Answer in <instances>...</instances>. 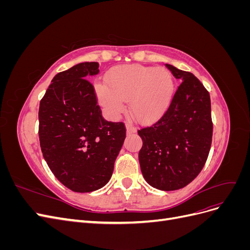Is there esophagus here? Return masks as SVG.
<instances>
[{"instance_id": "34e87169", "label": "esophagus", "mask_w": 250, "mask_h": 250, "mask_svg": "<svg viewBox=\"0 0 250 250\" xmlns=\"http://www.w3.org/2000/svg\"><path fill=\"white\" fill-rule=\"evenodd\" d=\"M126 131L128 134H131V133H135L137 132V127L132 124H126Z\"/></svg>"}]
</instances>
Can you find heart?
Segmentation results:
<instances>
[{
    "label": "heart",
    "mask_w": 250,
    "mask_h": 250,
    "mask_svg": "<svg viewBox=\"0 0 250 250\" xmlns=\"http://www.w3.org/2000/svg\"><path fill=\"white\" fill-rule=\"evenodd\" d=\"M108 87L96 83L98 101L110 118H118L128 101L131 115L140 122H153L162 117L174 93L172 74L165 67L122 64L106 75Z\"/></svg>",
    "instance_id": "obj_1"
}]
</instances>
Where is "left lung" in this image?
Returning a JSON list of instances; mask_svg holds the SVG:
<instances>
[{"mask_svg": "<svg viewBox=\"0 0 250 250\" xmlns=\"http://www.w3.org/2000/svg\"><path fill=\"white\" fill-rule=\"evenodd\" d=\"M166 66L183 82L163 118L138 131L143 140L139 161L151 187L174 191L190 184L202 170L210 149L213 123L209 94L202 83L190 72L168 63Z\"/></svg>", "mask_w": 250, "mask_h": 250, "instance_id": "1", "label": "left lung"}]
</instances>
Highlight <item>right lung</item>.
I'll use <instances>...</instances> for the list:
<instances>
[{
	"label": "right lung",
	"mask_w": 250,
	"mask_h": 250,
	"mask_svg": "<svg viewBox=\"0 0 250 250\" xmlns=\"http://www.w3.org/2000/svg\"><path fill=\"white\" fill-rule=\"evenodd\" d=\"M98 62H80L52 79L40 104V143L55 177L78 193L106 185L126 137L123 123L104 120L88 77Z\"/></svg>",
	"instance_id": "add662e5"
}]
</instances>
